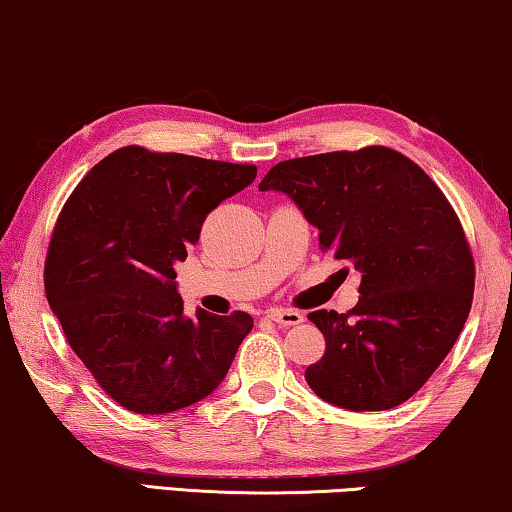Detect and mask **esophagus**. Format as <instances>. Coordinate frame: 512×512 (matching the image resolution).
Wrapping results in <instances>:
<instances>
[{"label": "esophagus", "instance_id": "1", "mask_svg": "<svg viewBox=\"0 0 512 512\" xmlns=\"http://www.w3.org/2000/svg\"><path fill=\"white\" fill-rule=\"evenodd\" d=\"M266 318L278 322L280 327H294L304 322V313L292 311V308H271V311L266 313Z\"/></svg>", "mask_w": 512, "mask_h": 512}]
</instances>
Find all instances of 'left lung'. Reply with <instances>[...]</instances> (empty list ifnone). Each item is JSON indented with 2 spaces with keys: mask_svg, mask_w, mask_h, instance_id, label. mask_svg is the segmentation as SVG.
Masks as SVG:
<instances>
[{
  "mask_svg": "<svg viewBox=\"0 0 512 512\" xmlns=\"http://www.w3.org/2000/svg\"><path fill=\"white\" fill-rule=\"evenodd\" d=\"M259 190L285 192L320 248L362 273L348 313L308 320L327 348L311 390L348 410H387L431 378L469 318L475 264L455 208L413 160L385 146L278 162Z\"/></svg>",
  "mask_w": 512,
  "mask_h": 512,
  "instance_id": "8db88e82",
  "label": "left lung"
}]
</instances>
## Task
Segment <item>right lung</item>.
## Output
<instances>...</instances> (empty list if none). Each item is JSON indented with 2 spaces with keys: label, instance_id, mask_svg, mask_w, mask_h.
I'll return each instance as SVG.
<instances>
[{
  "label": "right lung",
  "instance_id": "obj_1",
  "mask_svg": "<svg viewBox=\"0 0 512 512\" xmlns=\"http://www.w3.org/2000/svg\"><path fill=\"white\" fill-rule=\"evenodd\" d=\"M255 176V164L125 146L62 206L43 266L48 304L122 408L174 413L225 380L253 318L201 308L185 318L174 264L199 241L206 215Z\"/></svg>",
  "mask_w": 512,
  "mask_h": 512
}]
</instances>
